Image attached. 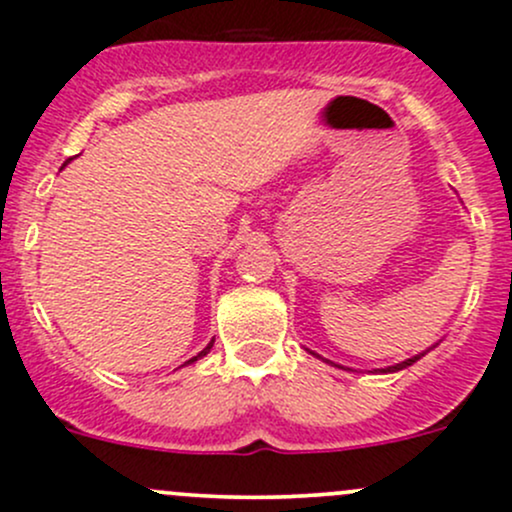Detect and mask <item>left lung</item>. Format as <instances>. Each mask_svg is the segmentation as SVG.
I'll use <instances>...</instances> for the list:
<instances>
[{"label": "left lung", "mask_w": 512, "mask_h": 512, "mask_svg": "<svg viewBox=\"0 0 512 512\" xmlns=\"http://www.w3.org/2000/svg\"><path fill=\"white\" fill-rule=\"evenodd\" d=\"M433 347H436V344H433ZM433 347H428L426 352H431ZM426 352H421V354H416V356H411V359H406V361H401V364H394V366H386V369H374V371H379V374H394V371H401V369H406V366H411V364H416L418 359H421V356H426ZM309 354H314V352H309ZM314 356H319V354H314ZM324 361H329V359H324ZM329 364H334V361H329ZM334 366H339V364H334ZM339 369H344V366H339Z\"/></svg>", "instance_id": "1"}]
</instances>
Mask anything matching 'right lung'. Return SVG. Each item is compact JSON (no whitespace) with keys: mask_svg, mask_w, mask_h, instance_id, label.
Segmentation results:
<instances>
[{"mask_svg":"<svg viewBox=\"0 0 512 512\" xmlns=\"http://www.w3.org/2000/svg\"><path fill=\"white\" fill-rule=\"evenodd\" d=\"M64 165H66V163H64ZM213 342H215V339H213ZM213 342H210V344H208V347H205V349H203V352H200L198 356H193V359H188V361H185V364H183V366H188V364H193V361L203 359V356H205V354H208V352H210V349H213Z\"/></svg>","mask_w":512,"mask_h":512,"instance_id":"1","label":"right lung"}]
</instances>
